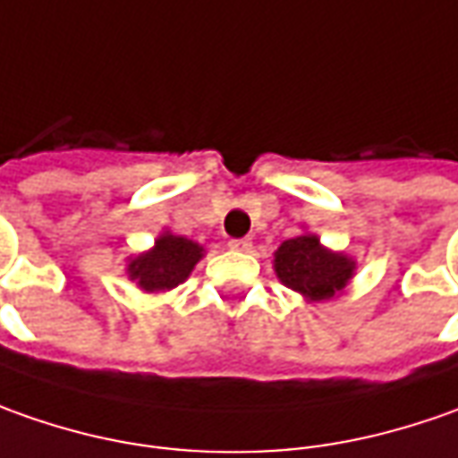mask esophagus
<instances>
[{"mask_svg": "<svg viewBox=\"0 0 458 458\" xmlns=\"http://www.w3.org/2000/svg\"><path fill=\"white\" fill-rule=\"evenodd\" d=\"M228 245L233 248V250H241V253H248V250L253 248L250 238H235V241H230Z\"/></svg>", "mask_w": 458, "mask_h": 458, "instance_id": "34e87169", "label": "esophagus"}]
</instances>
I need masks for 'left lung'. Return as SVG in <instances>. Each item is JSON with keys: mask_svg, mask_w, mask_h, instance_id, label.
I'll use <instances>...</instances> for the list:
<instances>
[{"mask_svg": "<svg viewBox=\"0 0 458 458\" xmlns=\"http://www.w3.org/2000/svg\"><path fill=\"white\" fill-rule=\"evenodd\" d=\"M274 268L281 284L292 292L301 293L309 301H324L347 286L355 274V260L324 248L317 235L304 233L278 245Z\"/></svg>", "mask_w": 458, "mask_h": 458, "instance_id": "left-lung-1", "label": "left lung"}]
</instances>
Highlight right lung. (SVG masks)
Wrapping results in <instances>:
<instances>
[{
  "label": "right lung",
  "mask_w": 458,
  "mask_h": 458,
  "mask_svg": "<svg viewBox=\"0 0 458 458\" xmlns=\"http://www.w3.org/2000/svg\"><path fill=\"white\" fill-rule=\"evenodd\" d=\"M202 253H205V248L195 241L162 233L151 250L129 259L126 274L144 292H169L192 274Z\"/></svg>",
  "instance_id": "add662e5"
}]
</instances>
